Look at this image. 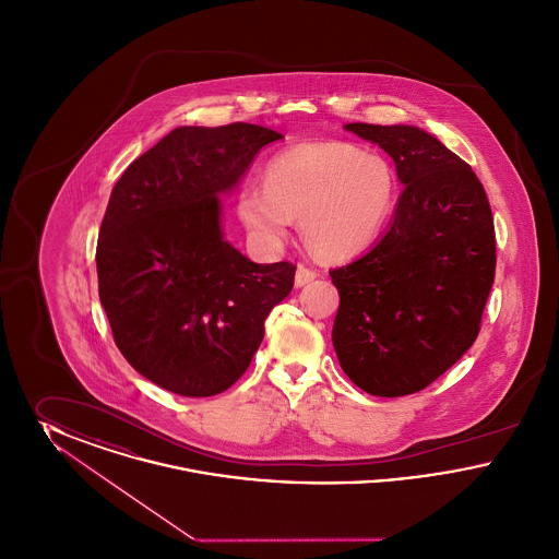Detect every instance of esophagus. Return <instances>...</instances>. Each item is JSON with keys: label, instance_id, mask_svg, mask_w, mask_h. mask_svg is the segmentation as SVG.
Wrapping results in <instances>:
<instances>
[{"label": "esophagus", "instance_id": "obj_1", "mask_svg": "<svg viewBox=\"0 0 559 559\" xmlns=\"http://www.w3.org/2000/svg\"><path fill=\"white\" fill-rule=\"evenodd\" d=\"M317 278V272L312 267L299 266L295 270V287H306Z\"/></svg>", "mask_w": 559, "mask_h": 559}]
</instances>
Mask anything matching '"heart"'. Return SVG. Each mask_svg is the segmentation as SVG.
Instances as JSON below:
<instances>
[{
	"label": "heart",
	"instance_id": "b5f03b06",
	"mask_svg": "<svg viewBox=\"0 0 559 559\" xmlns=\"http://www.w3.org/2000/svg\"><path fill=\"white\" fill-rule=\"evenodd\" d=\"M399 203V176L390 160L346 142H306L276 153L264 187L242 185V224L266 242L285 239L293 217L310 251L324 260H352L383 235Z\"/></svg>",
	"mask_w": 559,
	"mask_h": 559
}]
</instances>
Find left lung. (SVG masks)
<instances>
[{
  "instance_id": "left-lung-1",
  "label": "left lung",
  "mask_w": 559,
  "mask_h": 559,
  "mask_svg": "<svg viewBox=\"0 0 559 559\" xmlns=\"http://www.w3.org/2000/svg\"><path fill=\"white\" fill-rule=\"evenodd\" d=\"M379 144L404 185L388 233L331 270L333 347L367 394L396 399L436 381L472 347L495 283L492 212L472 167L415 126L347 123Z\"/></svg>"
}]
</instances>
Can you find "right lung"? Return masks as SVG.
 Instances as JSON below:
<instances>
[{"instance_id": "1", "label": "right lung", "mask_w": 559, "mask_h": 559, "mask_svg": "<svg viewBox=\"0 0 559 559\" xmlns=\"http://www.w3.org/2000/svg\"><path fill=\"white\" fill-rule=\"evenodd\" d=\"M283 135L251 123L176 128L112 188L96 247L115 344L163 390L205 399L247 371L289 262L255 264L222 235V194Z\"/></svg>"}]
</instances>
